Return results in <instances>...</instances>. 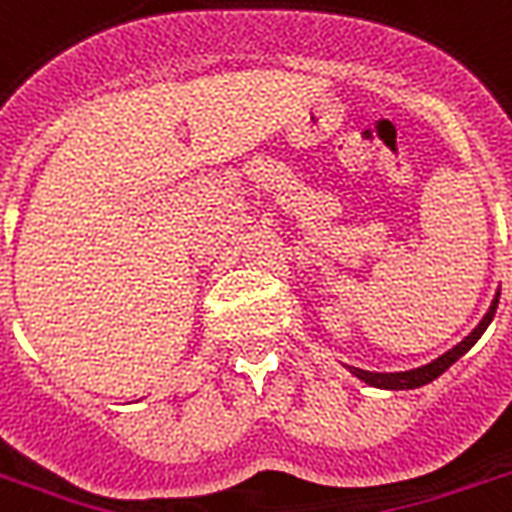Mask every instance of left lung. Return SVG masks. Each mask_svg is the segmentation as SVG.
Here are the masks:
<instances>
[{
  "label": "left lung",
  "mask_w": 512,
  "mask_h": 512,
  "mask_svg": "<svg viewBox=\"0 0 512 512\" xmlns=\"http://www.w3.org/2000/svg\"><path fill=\"white\" fill-rule=\"evenodd\" d=\"M497 303H499V292L494 295L489 311H486V317L478 322V327H475L473 333L467 335L464 341L456 343L454 349H448L446 354H440L438 360L427 362V365H421V368L400 370V373H373V370L351 368V365H346V368H349L351 376H357L360 381H365L368 386H376V389H392V392H400V389H419V386L429 384V381H435L440 373H446V370L451 368L456 360H459V357H464L467 351L473 349L475 343H478V338L486 333V327L491 325L494 314H497Z\"/></svg>",
  "instance_id": "obj_1"
}]
</instances>
